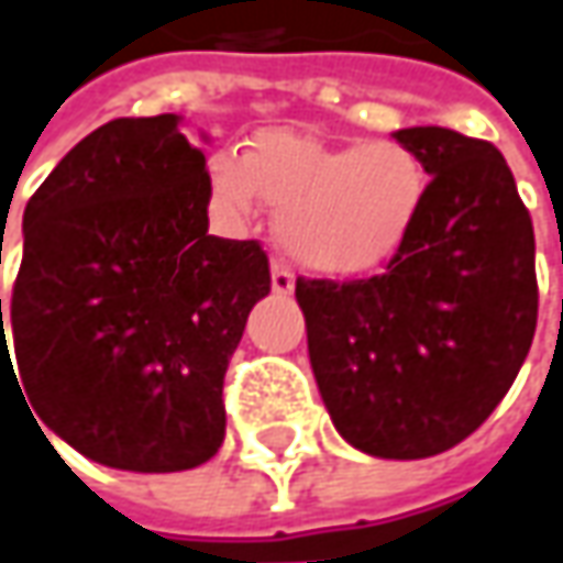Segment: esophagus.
Wrapping results in <instances>:
<instances>
[{"label":"esophagus","mask_w":563,"mask_h":563,"mask_svg":"<svg viewBox=\"0 0 563 563\" xmlns=\"http://www.w3.org/2000/svg\"><path fill=\"white\" fill-rule=\"evenodd\" d=\"M271 289H274V296H292V289H296V277H292V271H289L286 264L280 262L271 264Z\"/></svg>","instance_id":"obj_1"}]
</instances>
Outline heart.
<instances>
[{
	"label": "heart",
	"instance_id": "obj_1",
	"mask_svg": "<svg viewBox=\"0 0 563 563\" xmlns=\"http://www.w3.org/2000/svg\"><path fill=\"white\" fill-rule=\"evenodd\" d=\"M214 192L233 211L277 214V243L323 277H358L396 255L427 199V170L401 143L330 146L292 130L255 133L240 158L214 155Z\"/></svg>",
	"mask_w": 563,
	"mask_h": 563
}]
</instances>
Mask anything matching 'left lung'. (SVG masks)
Here are the masks:
<instances>
[{
	"label": "left lung",
	"mask_w": 563,
	"mask_h": 563,
	"mask_svg": "<svg viewBox=\"0 0 563 563\" xmlns=\"http://www.w3.org/2000/svg\"><path fill=\"white\" fill-rule=\"evenodd\" d=\"M427 170L408 240L377 277L296 280L308 358L340 437L393 461L467 439L536 333V240L501 152L445 126L393 133Z\"/></svg>",
	"instance_id": "8db88e82"
}]
</instances>
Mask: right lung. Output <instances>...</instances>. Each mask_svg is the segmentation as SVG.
<instances>
[{
    "label": "right lung",
    "instance_id": "add662e5",
    "mask_svg": "<svg viewBox=\"0 0 563 563\" xmlns=\"http://www.w3.org/2000/svg\"><path fill=\"white\" fill-rule=\"evenodd\" d=\"M208 199L202 148L158 114L92 130L24 208L0 361L9 333L36 420L89 461L174 474L221 449L223 374L271 271L255 240L208 233Z\"/></svg>",
    "mask_w": 563,
    "mask_h": 563
}]
</instances>
